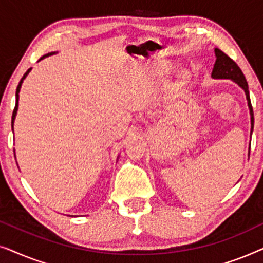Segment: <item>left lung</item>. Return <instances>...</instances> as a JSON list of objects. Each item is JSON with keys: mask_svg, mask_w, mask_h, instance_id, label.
Wrapping results in <instances>:
<instances>
[{"mask_svg": "<svg viewBox=\"0 0 263 263\" xmlns=\"http://www.w3.org/2000/svg\"><path fill=\"white\" fill-rule=\"evenodd\" d=\"M215 60L213 70H212V78L213 79H229V80L235 81L239 87H242L246 92L247 100H248V106L250 110V120H251V132L253 133L254 129V112H253V106H251L250 102V96H249V89H248V82L246 80V77L240 70V68L237 66V63L232 59L226 55L225 52H222L221 50L214 49ZM250 149V147H249Z\"/></svg>", "mask_w": 263, "mask_h": 263, "instance_id": "1", "label": "left lung"}]
</instances>
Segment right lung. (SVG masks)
<instances>
[{
    "label": "right lung",
    "mask_w": 263,
    "mask_h": 263,
    "mask_svg": "<svg viewBox=\"0 0 263 263\" xmlns=\"http://www.w3.org/2000/svg\"><path fill=\"white\" fill-rule=\"evenodd\" d=\"M52 53H56V52H50V53H46V55H44V56H42L41 59H39V61L41 60H43V59H45V57H48V56H50V55H52ZM31 69L32 68H30V69H28L26 73L24 74V77L21 78V80H20V82H19V85H17V87H16V93H15V97H16V102H15V107H14V111H13V116H12V128H13V124H14V120H15V116H16V111H17V105H19V92H20V88H21V84H23V81H24V79L27 77V74L30 73L31 71Z\"/></svg>",
    "instance_id": "right-lung-1"
}]
</instances>
